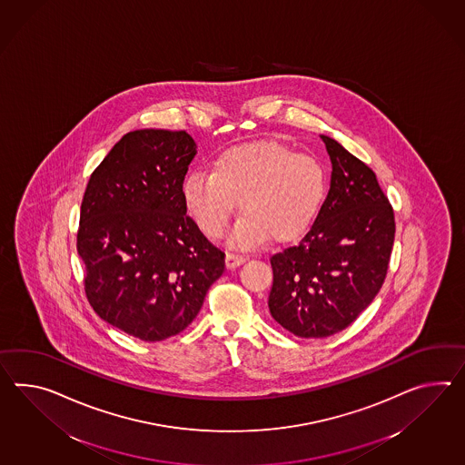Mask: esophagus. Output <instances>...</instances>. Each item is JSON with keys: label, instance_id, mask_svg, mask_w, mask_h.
<instances>
[{"label": "esophagus", "instance_id": "1", "mask_svg": "<svg viewBox=\"0 0 465 465\" xmlns=\"http://www.w3.org/2000/svg\"><path fill=\"white\" fill-rule=\"evenodd\" d=\"M225 262H227L228 269H235V267L242 265V263L245 262V257H243V255H240V253H232V252H228L227 257H225Z\"/></svg>", "mask_w": 465, "mask_h": 465}]
</instances>
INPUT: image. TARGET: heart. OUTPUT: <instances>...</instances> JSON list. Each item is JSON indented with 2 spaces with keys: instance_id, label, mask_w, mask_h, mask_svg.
Wrapping results in <instances>:
<instances>
[{
  "instance_id": "obj_1",
  "label": "heart",
  "mask_w": 465,
  "mask_h": 465,
  "mask_svg": "<svg viewBox=\"0 0 465 465\" xmlns=\"http://www.w3.org/2000/svg\"><path fill=\"white\" fill-rule=\"evenodd\" d=\"M328 190L322 163L281 143H253L220 153L212 171L183 180L184 206L204 235L220 238L240 210L235 247H257L272 237L292 242L316 222Z\"/></svg>"
}]
</instances>
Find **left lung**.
I'll use <instances>...</instances> for the list:
<instances>
[{
  "mask_svg": "<svg viewBox=\"0 0 465 465\" xmlns=\"http://www.w3.org/2000/svg\"><path fill=\"white\" fill-rule=\"evenodd\" d=\"M321 137L332 163L328 198L304 238L271 257V314L299 338H328L358 319L385 282L395 240L373 170Z\"/></svg>",
  "mask_w": 465,
  "mask_h": 465,
  "instance_id": "1",
  "label": "left lung"
}]
</instances>
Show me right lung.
Returning a JSON list of instances; mask_svg holds the SVG:
<instances>
[{
    "label": "right lung",
    "mask_w": 465,
    "mask_h": 465,
    "mask_svg": "<svg viewBox=\"0 0 465 465\" xmlns=\"http://www.w3.org/2000/svg\"><path fill=\"white\" fill-rule=\"evenodd\" d=\"M194 154L186 131H131L84 193L77 252L85 295L97 316L137 340L188 328L225 271V252L186 215L182 184Z\"/></svg>",
    "instance_id": "obj_1"
}]
</instances>
